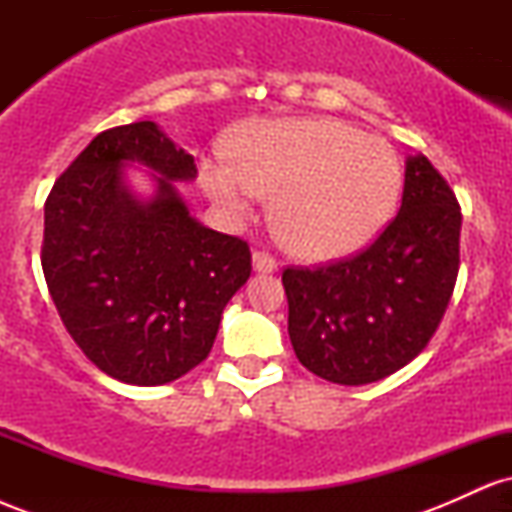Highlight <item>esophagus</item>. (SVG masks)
<instances>
[{"label": "esophagus", "instance_id": "esophagus-1", "mask_svg": "<svg viewBox=\"0 0 512 512\" xmlns=\"http://www.w3.org/2000/svg\"><path fill=\"white\" fill-rule=\"evenodd\" d=\"M252 267H255V272H264V274H272L279 269V262L274 260V255H269L267 250H257L255 255H252Z\"/></svg>", "mask_w": 512, "mask_h": 512}]
</instances>
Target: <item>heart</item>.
I'll list each match as a JSON object with an SVG mask.
<instances>
[{"mask_svg":"<svg viewBox=\"0 0 512 512\" xmlns=\"http://www.w3.org/2000/svg\"><path fill=\"white\" fill-rule=\"evenodd\" d=\"M233 163H209L204 185L233 214L274 195L272 228L303 260H334L370 243L397 207L402 163L385 139L342 120L252 125Z\"/></svg>","mask_w":512,"mask_h":512,"instance_id":"1","label":"heart"}]
</instances>
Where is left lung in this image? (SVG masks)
<instances>
[{"instance_id":"left-lung-1","label":"left lung","mask_w":512,"mask_h":512,"mask_svg":"<svg viewBox=\"0 0 512 512\" xmlns=\"http://www.w3.org/2000/svg\"><path fill=\"white\" fill-rule=\"evenodd\" d=\"M462 211L426 156L407 161L397 216L356 255L289 264V337L310 373L368 385L414 361L436 334L460 272Z\"/></svg>"}]
</instances>
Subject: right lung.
Wrapping results in <instances>:
<instances>
[{
    "instance_id": "obj_1",
    "label": "right lung",
    "mask_w": 512,
    "mask_h": 512,
    "mask_svg": "<svg viewBox=\"0 0 512 512\" xmlns=\"http://www.w3.org/2000/svg\"><path fill=\"white\" fill-rule=\"evenodd\" d=\"M125 160L159 173L151 203L121 185ZM195 175V158L144 120L93 137L45 199L52 303L88 361L120 383L166 385L199 366L250 279V245L197 223L175 190Z\"/></svg>"
}]
</instances>
